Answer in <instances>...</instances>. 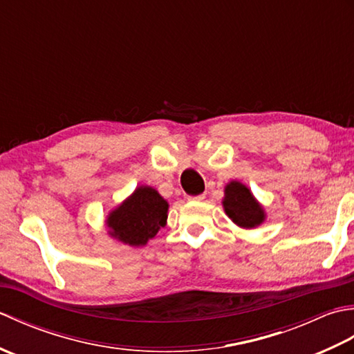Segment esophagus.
I'll list each match as a JSON object with an SVG mask.
<instances>
[{"mask_svg": "<svg viewBox=\"0 0 354 354\" xmlns=\"http://www.w3.org/2000/svg\"><path fill=\"white\" fill-rule=\"evenodd\" d=\"M205 199V194H198V196H189L190 202H201Z\"/></svg>", "mask_w": 354, "mask_h": 354, "instance_id": "obj_1", "label": "esophagus"}]
</instances>
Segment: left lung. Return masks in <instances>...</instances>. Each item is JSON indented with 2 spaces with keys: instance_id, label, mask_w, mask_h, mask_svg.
Segmentation results:
<instances>
[{
  "instance_id": "1",
  "label": "left lung",
  "mask_w": 354,
  "mask_h": 354,
  "mask_svg": "<svg viewBox=\"0 0 354 354\" xmlns=\"http://www.w3.org/2000/svg\"><path fill=\"white\" fill-rule=\"evenodd\" d=\"M222 207L225 214L243 230H254L266 221L265 207L240 181H230L225 185Z\"/></svg>"
}]
</instances>
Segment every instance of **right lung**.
I'll return each mask as SVG.
<instances>
[{"label": "right lung", "instance_id": "obj_1", "mask_svg": "<svg viewBox=\"0 0 354 354\" xmlns=\"http://www.w3.org/2000/svg\"><path fill=\"white\" fill-rule=\"evenodd\" d=\"M169 202L156 189L140 185L122 204L111 209L106 221L108 234L127 246H145L167 223Z\"/></svg>", "mask_w": 354, "mask_h": 354}]
</instances>
